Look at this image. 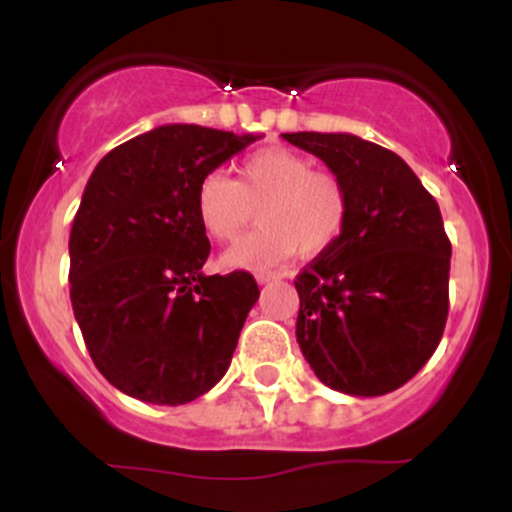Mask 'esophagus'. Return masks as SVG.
<instances>
[{"mask_svg": "<svg viewBox=\"0 0 512 512\" xmlns=\"http://www.w3.org/2000/svg\"><path fill=\"white\" fill-rule=\"evenodd\" d=\"M255 279H257V284H269V281H272V279H279V276L272 274V272H257V274H255Z\"/></svg>", "mask_w": 512, "mask_h": 512, "instance_id": "esophagus-1", "label": "esophagus"}]
</instances>
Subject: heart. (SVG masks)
<instances>
[{
	"mask_svg": "<svg viewBox=\"0 0 512 512\" xmlns=\"http://www.w3.org/2000/svg\"><path fill=\"white\" fill-rule=\"evenodd\" d=\"M255 207L262 226L223 252V267L264 269L296 252L322 255L342 236L349 202L334 175L317 173L308 158L281 146L245 158L238 182L214 170L197 187V219L219 243L238 238Z\"/></svg>",
	"mask_w": 512,
	"mask_h": 512,
	"instance_id": "heart-1",
	"label": "heart"
}]
</instances>
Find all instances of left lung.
I'll use <instances>...</instances> for the list:
<instances>
[{
  "label": "left lung",
  "mask_w": 512,
  "mask_h": 512,
  "mask_svg": "<svg viewBox=\"0 0 512 512\" xmlns=\"http://www.w3.org/2000/svg\"><path fill=\"white\" fill-rule=\"evenodd\" d=\"M346 192L337 243L296 276V339L320 383L354 397L402 387L448 320L450 240L436 199L395 151L356 134L291 132Z\"/></svg>",
  "instance_id": "obj_1"
}]
</instances>
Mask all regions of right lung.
I'll list each match as a JSON object with an SVG mask.
<instances>
[{"instance_id":"right-lung-1","label":"right lung","mask_w":512,"mask_h":512,"mask_svg":"<svg viewBox=\"0 0 512 512\" xmlns=\"http://www.w3.org/2000/svg\"><path fill=\"white\" fill-rule=\"evenodd\" d=\"M257 139L163 125L93 168L69 236V296L93 363L125 395L178 407L231 366L260 289L248 272L202 274L197 187Z\"/></svg>"}]
</instances>
